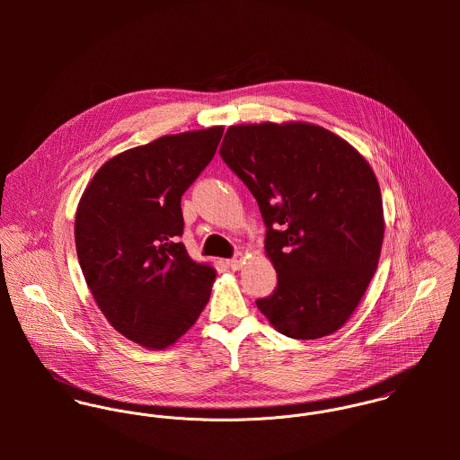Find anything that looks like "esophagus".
<instances>
[{"mask_svg":"<svg viewBox=\"0 0 460 460\" xmlns=\"http://www.w3.org/2000/svg\"><path fill=\"white\" fill-rule=\"evenodd\" d=\"M226 265H228L232 270H237V269L243 267V257H241V255H235L234 259H228V261H226Z\"/></svg>","mask_w":460,"mask_h":460,"instance_id":"obj_1","label":"esophagus"}]
</instances>
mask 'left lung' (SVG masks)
Wrapping results in <instances>:
<instances>
[{
    "mask_svg": "<svg viewBox=\"0 0 460 460\" xmlns=\"http://www.w3.org/2000/svg\"><path fill=\"white\" fill-rule=\"evenodd\" d=\"M257 199L278 285L257 306L285 336L341 328L381 255L383 199L370 164L345 139L292 122L232 126L219 148Z\"/></svg>",
    "mask_w": 460,
    "mask_h": 460,
    "instance_id": "obj_1",
    "label": "left lung"
}]
</instances>
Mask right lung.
I'll list each match as a JSON object with an SVG mask.
<instances>
[{
    "instance_id": "add662e5",
    "label": "right lung",
    "mask_w": 460,
    "mask_h": 460,
    "mask_svg": "<svg viewBox=\"0 0 460 460\" xmlns=\"http://www.w3.org/2000/svg\"><path fill=\"white\" fill-rule=\"evenodd\" d=\"M223 128L163 136L95 173L75 212V252L92 296L126 338L164 349L197 323L216 270L181 243V199L212 161Z\"/></svg>"
}]
</instances>
